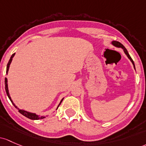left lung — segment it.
Returning a JSON list of instances; mask_svg holds the SVG:
<instances>
[{"mask_svg":"<svg viewBox=\"0 0 146 146\" xmlns=\"http://www.w3.org/2000/svg\"><path fill=\"white\" fill-rule=\"evenodd\" d=\"M112 44H113V45H114V46H115V47H121V48H122V49H123L124 52H125V54L127 55V57H128L129 59H130V61H131V63H132L133 65H134V69H135V65H134V61L132 60V59H131V56H130V55L129 54L128 52H127V49L125 48V46L122 45V44H121L119 42H118V41H112Z\"/></svg>","mask_w":146,"mask_h":146,"instance_id":"1","label":"left lung"}]
</instances>
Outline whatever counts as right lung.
<instances>
[{
    "mask_svg": "<svg viewBox=\"0 0 146 146\" xmlns=\"http://www.w3.org/2000/svg\"><path fill=\"white\" fill-rule=\"evenodd\" d=\"M15 53H14L12 55L11 57H10V60H9L8 63H7V69H6V73H7V72H8L9 67H10V64H11V62H12V58L14 57V56H15ZM5 91H6V93H7V96H8V98H9V99H10V100L11 101V102L12 103V104H13V105H14V106H15V108H17V109L19 110V113H21V114H22L23 115H24V116H25V117H28V118H29V119H43V118H45V116H38V115H36V113H30V112H27V111H26V110H21V109H19V108H18L16 106H15V104H14V103H13V101H12V100L11 99V97H10V94H9L8 87H7V78H5ZM63 99H61V101L60 104H59V106H58V107L59 106V105H60V104H61V103L62 102ZM58 107H57V108H58ZM57 108H56V109H57Z\"/></svg>",
    "mask_w": 146,
    "mask_h": 146,
    "instance_id": "obj_1",
    "label": "right lung"
}]
</instances>
